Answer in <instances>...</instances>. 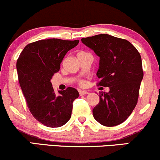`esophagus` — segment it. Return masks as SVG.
Segmentation results:
<instances>
[{
    "label": "esophagus",
    "mask_w": 160,
    "mask_h": 160,
    "mask_svg": "<svg viewBox=\"0 0 160 160\" xmlns=\"http://www.w3.org/2000/svg\"><path fill=\"white\" fill-rule=\"evenodd\" d=\"M88 94V91H79V94L81 96H82V95H85V94Z\"/></svg>",
    "instance_id": "34e87169"
}]
</instances>
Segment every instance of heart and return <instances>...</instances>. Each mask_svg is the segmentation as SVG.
Here are the masks:
<instances>
[{
	"label": "heart",
	"mask_w": 160,
	"mask_h": 160,
	"mask_svg": "<svg viewBox=\"0 0 160 160\" xmlns=\"http://www.w3.org/2000/svg\"><path fill=\"white\" fill-rule=\"evenodd\" d=\"M85 53V52H79V53ZM80 85H84V82H80Z\"/></svg>",
	"instance_id": "b5f03b06"
}]
</instances>
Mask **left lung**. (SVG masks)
Returning <instances> with one entry per match:
<instances>
[{
  "mask_svg": "<svg viewBox=\"0 0 160 160\" xmlns=\"http://www.w3.org/2000/svg\"><path fill=\"white\" fill-rule=\"evenodd\" d=\"M81 41L100 57L98 85L109 88L108 93H100L99 103L93 109L94 118L104 126L119 125L138 103L143 77L141 55L128 41L107 34Z\"/></svg>",
  "mask_w": 160,
  "mask_h": 160,
  "instance_id": "obj_1",
  "label": "left lung"
}]
</instances>
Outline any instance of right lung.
Listing matches in <instances>:
<instances>
[{"label":"right lung","instance_id":"add662e5","mask_svg":"<svg viewBox=\"0 0 160 160\" xmlns=\"http://www.w3.org/2000/svg\"><path fill=\"white\" fill-rule=\"evenodd\" d=\"M79 41L50 38L28 44L17 62L19 85L32 116L51 128L62 126L71 118L73 101L78 91L69 87L55 94L51 78L59 72L68 51Z\"/></svg>","mask_w":160,"mask_h":160}]
</instances>
